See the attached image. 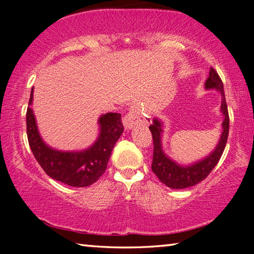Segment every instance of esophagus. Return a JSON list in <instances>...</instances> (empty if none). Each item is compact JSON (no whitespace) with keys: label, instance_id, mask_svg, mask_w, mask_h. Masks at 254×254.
<instances>
[{"label":"esophagus","instance_id":"1","mask_svg":"<svg viewBox=\"0 0 254 254\" xmlns=\"http://www.w3.org/2000/svg\"><path fill=\"white\" fill-rule=\"evenodd\" d=\"M150 121L149 112L143 110L139 105H132L127 117L124 118V126L127 128H131L140 124H148Z\"/></svg>","mask_w":254,"mask_h":254}]
</instances>
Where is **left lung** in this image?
<instances>
[{"instance_id":"1","label":"left lung","mask_w":254,"mask_h":254,"mask_svg":"<svg viewBox=\"0 0 254 254\" xmlns=\"http://www.w3.org/2000/svg\"><path fill=\"white\" fill-rule=\"evenodd\" d=\"M206 89H217L222 96L221 112L224 117L222 123L223 132L220 137V141L214 149V151L190 166H180L163 152L161 145V134H162V123L158 119L153 120V123L149 127L151 131L153 139V159L151 169L160 182L173 189H183L187 187L195 186L201 180H204L209 175L214 167L217 165L224 151L227 136H229V127H230V118L229 111L225 101L224 86H223L222 79L218 76L217 71L210 67L209 76L205 83Z\"/></svg>"}]
</instances>
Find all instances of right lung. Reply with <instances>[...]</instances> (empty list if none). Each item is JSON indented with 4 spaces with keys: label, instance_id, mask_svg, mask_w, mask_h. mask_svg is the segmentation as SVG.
I'll use <instances>...</instances> for the list:
<instances>
[{
    "label": "right lung",
    "instance_id": "right-lung-1",
    "mask_svg": "<svg viewBox=\"0 0 254 254\" xmlns=\"http://www.w3.org/2000/svg\"><path fill=\"white\" fill-rule=\"evenodd\" d=\"M33 88L27 110V134L30 149L45 173L71 187H87L105 173L112 150L123 133L121 114L106 113L98 119L100 135L83 151H58L42 141L31 109Z\"/></svg>",
    "mask_w": 254,
    "mask_h": 254
}]
</instances>
